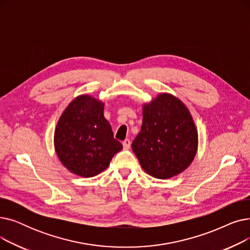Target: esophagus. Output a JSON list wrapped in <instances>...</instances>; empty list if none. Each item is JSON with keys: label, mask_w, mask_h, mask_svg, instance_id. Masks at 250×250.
I'll return each mask as SVG.
<instances>
[{"label": "esophagus", "mask_w": 250, "mask_h": 250, "mask_svg": "<svg viewBox=\"0 0 250 250\" xmlns=\"http://www.w3.org/2000/svg\"><path fill=\"white\" fill-rule=\"evenodd\" d=\"M123 146H124V149L128 150L129 147H130V141H129L128 139H125V140L123 142Z\"/></svg>", "instance_id": "1"}]
</instances>
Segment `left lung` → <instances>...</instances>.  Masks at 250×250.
Wrapping results in <instances>:
<instances>
[{"label":"left lung","instance_id":"1","mask_svg":"<svg viewBox=\"0 0 250 250\" xmlns=\"http://www.w3.org/2000/svg\"><path fill=\"white\" fill-rule=\"evenodd\" d=\"M198 143L192 116L177 97L161 93L143 105V124L132 149L145 172L159 179L178 175L193 161Z\"/></svg>","mask_w":250,"mask_h":250}]
</instances>
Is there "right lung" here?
Returning a JSON list of instances; mask_svg holds the SVG:
<instances>
[{
	"label": "right lung",
	"instance_id": "obj_1",
	"mask_svg": "<svg viewBox=\"0 0 250 250\" xmlns=\"http://www.w3.org/2000/svg\"><path fill=\"white\" fill-rule=\"evenodd\" d=\"M104 103L90 95L76 97L63 110L55 130L62 164L76 175L93 177L109 166L123 145L105 120Z\"/></svg>",
	"mask_w": 250,
	"mask_h": 250
}]
</instances>
